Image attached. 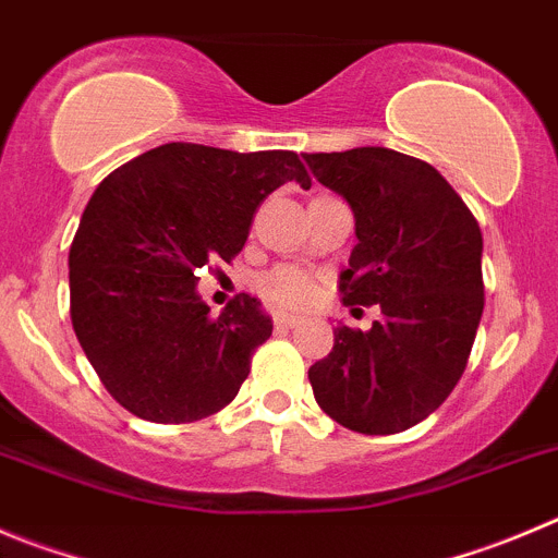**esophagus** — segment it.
<instances>
[{"instance_id": "obj_1", "label": "esophagus", "mask_w": 558, "mask_h": 558, "mask_svg": "<svg viewBox=\"0 0 558 558\" xmlns=\"http://www.w3.org/2000/svg\"><path fill=\"white\" fill-rule=\"evenodd\" d=\"M274 323H276V326H279V328H293V326H299L301 317H299V315H288V312H276Z\"/></svg>"}]
</instances>
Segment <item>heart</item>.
<instances>
[{
	"label": "heart",
	"mask_w": 558,
	"mask_h": 558,
	"mask_svg": "<svg viewBox=\"0 0 558 558\" xmlns=\"http://www.w3.org/2000/svg\"><path fill=\"white\" fill-rule=\"evenodd\" d=\"M259 288H263V293L268 295L270 301L290 306V310L306 306L312 299H315V282H312L306 274H301L299 268L270 270L268 276H263Z\"/></svg>",
	"instance_id": "b5f03b06"
}]
</instances>
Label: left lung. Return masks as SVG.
<instances>
[{"mask_svg":"<svg viewBox=\"0 0 558 558\" xmlns=\"http://www.w3.org/2000/svg\"><path fill=\"white\" fill-rule=\"evenodd\" d=\"M317 183L355 219L344 304L380 306L369 331L333 328L310 367L333 422L367 435L413 427L458 386L485 310L482 232L438 169L389 147L304 153Z\"/></svg>","mask_w":558,"mask_h":558,"instance_id":"1","label":"left lung"}]
</instances>
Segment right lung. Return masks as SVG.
Returning a JSON list of instances; mask_svg holds the SVG:
<instances>
[{"label": "right lung", "instance_id": "obj_1", "mask_svg": "<svg viewBox=\"0 0 558 558\" xmlns=\"http://www.w3.org/2000/svg\"><path fill=\"white\" fill-rule=\"evenodd\" d=\"M290 180L312 185L290 150L169 142L95 189L68 257L71 320L125 411L183 424L235 400L274 323L246 293L210 315L196 282L214 259L241 252L254 210Z\"/></svg>", "mask_w": 558, "mask_h": 558}]
</instances>
